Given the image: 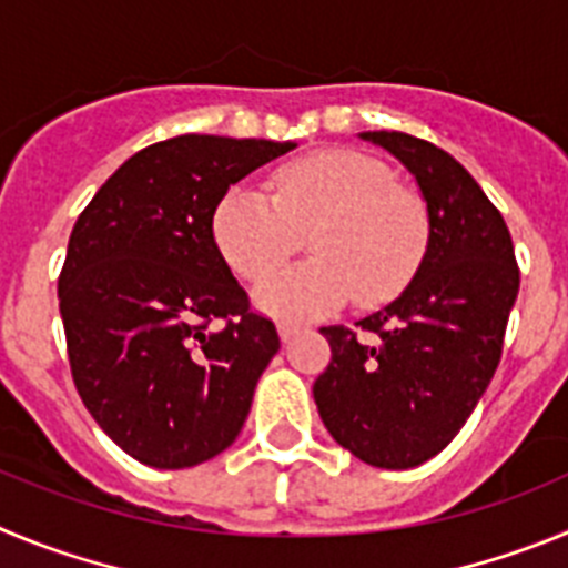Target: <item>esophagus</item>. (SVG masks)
Listing matches in <instances>:
<instances>
[{
    "label": "esophagus",
    "instance_id": "34e87169",
    "mask_svg": "<svg viewBox=\"0 0 568 568\" xmlns=\"http://www.w3.org/2000/svg\"><path fill=\"white\" fill-rule=\"evenodd\" d=\"M277 331H280V339H291V336H296L300 331H303V325H300V322H291V320H280Z\"/></svg>",
    "mask_w": 568,
    "mask_h": 568
}]
</instances>
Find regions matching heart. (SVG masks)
<instances>
[{
    "label": "heart",
    "instance_id": "obj_1",
    "mask_svg": "<svg viewBox=\"0 0 568 568\" xmlns=\"http://www.w3.org/2000/svg\"><path fill=\"white\" fill-rule=\"evenodd\" d=\"M212 232L226 263L252 283L294 257L308 234L314 257L265 280L257 300L274 314L311 316L351 294L367 308L402 294L430 246V214L376 158L320 150L283 163L272 195L248 183L229 189Z\"/></svg>",
    "mask_w": 568,
    "mask_h": 568
}]
</instances>
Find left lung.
Returning <instances> with one entry per match:
<instances>
[{
	"mask_svg": "<svg viewBox=\"0 0 568 568\" xmlns=\"http://www.w3.org/2000/svg\"><path fill=\"white\" fill-rule=\"evenodd\" d=\"M416 175L430 214L422 268L387 308L331 325L314 402L336 444L382 469L418 467L493 382L520 285L509 229L453 155L407 132H362Z\"/></svg>",
	"mask_w": 568,
	"mask_h": 568,
	"instance_id": "obj_1",
	"label": "left lung"
}]
</instances>
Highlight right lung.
I'll list each match as a JSON object with an SVG mask.
<instances>
[{
  "mask_svg": "<svg viewBox=\"0 0 568 568\" xmlns=\"http://www.w3.org/2000/svg\"><path fill=\"white\" fill-rule=\"evenodd\" d=\"M296 144L178 135L135 152L87 203L59 274L75 390L135 462L183 469L243 430L280 351L214 243L229 186Z\"/></svg>",
  "mask_w": 568,
  "mask_h": 568,
  "instance_id": "right-lung-1",
  "label": "right lung"
}]
</instances>
